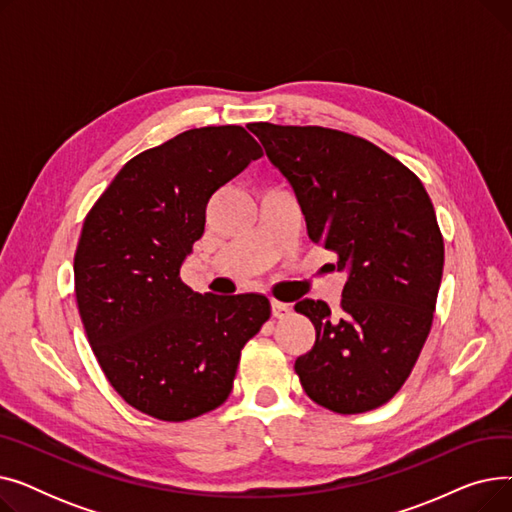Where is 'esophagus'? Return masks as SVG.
<instances>
[{
	"mask_svg": "<svg viewBox=\"0 0 512 512\" xmlns=\"http://www.w3.org/2000/svg\"><path fill=\"white\" fill-rule=\"evenodd\" d=\"M290 311H292V307H290V305L280 303V301H272V315H274V317L284 319V317H288V315H290Z\"/></svg>",
	"mask_w": 512,
	"mask_h": 512,
	"instance_id": "obj_1",
	"label": "esophagus"
}]
</instances>
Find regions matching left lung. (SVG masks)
Segmentation results:
<instances>
[{"mask_svg": "<svg viewBox=\"0 0 512 512\" xmlns=\"http://www.w3.org/2000/svg\"><path fill=\"white\" fill-rule=\"evenodd\" d=\"M290 182L309 238L346 272L338 313L294 305L315 344L294 361L307 396L340 415L378 409L402 388L432 330L444 240L421 180L373 143L321 126L249 124Z\"/></svg>", "mask_w": 512, "mask_h": 512, "instance_id": "8db88e82", "label": "left lung"}]
</instances>
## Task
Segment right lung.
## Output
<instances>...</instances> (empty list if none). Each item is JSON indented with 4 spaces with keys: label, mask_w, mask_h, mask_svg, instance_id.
Returning a JSON list of instances; mask_svg holds the SVG:
<instances>
[{
    "label": "right lung",
    "mask_w": 512,
    "mask_h": 512,
    "mask_svg": "<svg viewBox=\"0 0 512 512\" xmlns=\"http://www.w3.org/2000/svg\"><path fill=\"white\" fill-rule=\"evenodd\" d=\"M261 155L242 126L186 130L132 157L87 213L78 313L105 378L145 415L178 423L218 409L242 346L270 319L263 294H199L180 280L211 195Z\"/></svg>",
    "instance_id": "1"
}]
</instances>
